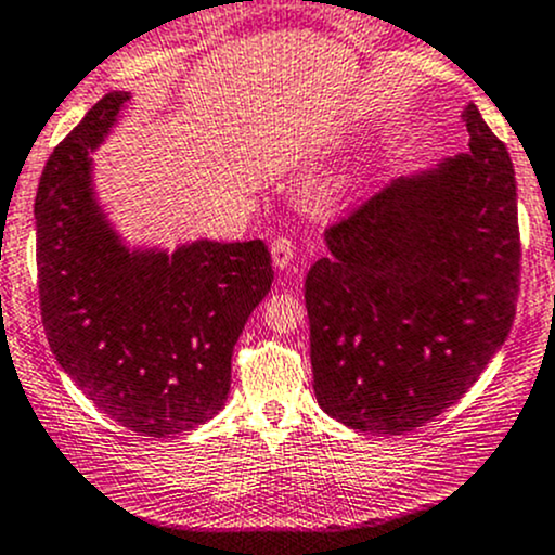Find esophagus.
<instances>
[{
  "mask_svg": "<svg viewBox=\"0 0 555 555\" xmlns=\"http://www.w3.org/2000/svg\"><path fill=\"white\" fill-rule=\"evenodd\" d=\"M270 251H272V264H275L278 270H285V267H291V261H294L296 246L288 235H278L275 241H272Z\"/></svg>",
  "mask_w": 555,
  "mask_h": 555,
  "instance_id": "esophagus-1",
  "label": "esophagus"
}]
</instances>
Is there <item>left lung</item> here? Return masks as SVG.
I'll use <instances>...</instances> for the list:
<instances>
[{"label": "left lung", "instance_id": "left-lung-1", "mask_svg": "<svg viewBox=\"0 0 555 555\" xmlns=\"http://www.w3.org/2000/svg\"><path fill=\"white\" fill-rule=\"evenodd\" d=\"M468 153L402 177L325 230L307 272L314 397L344 426L404 434L476 384L516 318L514 164L474 103Z\"/></svg>", "mask_w": 555, "mask_h": 555}]
</instances>
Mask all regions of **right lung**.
<instances>
[{
    "label": "right lung",
    "instance_id": "obj_1",
    "mask_svg": "<svg viewBox=\"0 0 555 555\" xmlns=\"http://www.w3.org/2000/svg\"><path fill=\"white\" fill-rule=\"evenodd\" d=\"M129 92L94 103L41 171L39 307L47 341L85 395L129 431L169 437L219 413L232 349L272 278L261 241L129 251L92 193V158Z\"/></svg>",
    "mask_w": 555,
    "mask_h": 555
}]
</instances>
